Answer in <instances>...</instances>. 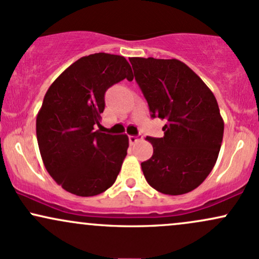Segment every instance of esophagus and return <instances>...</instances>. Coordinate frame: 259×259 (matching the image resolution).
I'll return each instance as SVG.
<instances>
[{"mask_svg":"<svg viewBox=\"0 0 259 259\" xmlns=\"http://www.w3.org/2000/svg\"><path fill=\"white\" fill-rule=\"evenodd\" d=\"M140 139H143V136H141V135H138V136H133V135H130V136H129V143L133 145V144L138 143V141L140 140Z\"/></svg>","mask_w":259,"mask_h":259,"instance_id":"1","label":"esophagus"}]
</instances>
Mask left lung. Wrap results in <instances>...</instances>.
Masks as SVG:
<instances>
[{
  "label": "left lung",
  "mask_w": 259,
  "mask_h": 259,
  "mask_svg": "<svg viewBox=\"0 0 259 259\" xmlns=\"http://www.w3.org/2000/svg\"><path fill=\"white\" fill-rule=\"evenodd\" d=\"M129 60L151 116L167 120L163 138H146L153 153L141 163L145 178L163 194L192 192L214 168L223 143L224 120L217 98L177 59Z\"/></svg>",
  "instance_id": "left-lung-1"
}]
</instances>
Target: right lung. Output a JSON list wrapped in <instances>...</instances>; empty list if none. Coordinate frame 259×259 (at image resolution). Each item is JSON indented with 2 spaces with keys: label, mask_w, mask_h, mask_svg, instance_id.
I'll return each instance as SVG.
<instances>
[{
  "label": "right lung",
  "mask_w": 259,
  "mask_h": 259,
  "mask_svg": "<svg viewBox=\"0 0 259 259\" xmlns=\"http://www.w3.org/2000/svg\"><path fill=\"white\" fill-rule=\"evenodd\" d=\"M124 78H134L124 56H83L51 83L36 115L45 168L59 186L78 197L106 192L120 172L129 138L95 127L106 106L104 93Z\"/></svg>",
  "instance_id": "obj_1"
}]
</instances>
